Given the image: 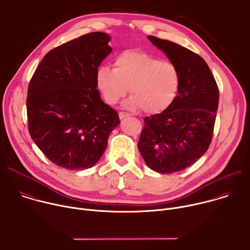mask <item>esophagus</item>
Listing matches in <instances>:
<instances>
[{"label":"esophagus","mask_w":250,"mask_h":250,"mask_svg":"<svg viewBox=\"0 0 250 250\" xmlns=\"http://www.w3.org/2000/svg\"><path fill=\"white\" fill-rule=\"evenodd\" d=\"M128 116H130V115H129V113H126V112H120L119 113V117H120L121 120H123V119H125V118H126Z\"/></svg>","instance_id":"esophagus-1"}]
</instances>
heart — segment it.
<instances>
[{"label":"heart","instance_id":"heart-1","mask_svg":"<svg viewBox=\"0 0 250 250\" xmlns=\"http://www.w3.org/2000/svg\"><path fill=\"white\" fill-rule=\"evenodd\" d=\"M113 65H102L97 73L98 88L108 104H118L128 87L131 96L124 105L131 110L162 112L176 99L180 77L172 62L144 52H125Z\"/></svg>","mask_w":250,"mask_h":250}]
</instances>
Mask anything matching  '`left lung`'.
Listing matches in <instances>:
<instances>
[{
    "label": "left lung",
    "mask_w": 250,
    "mask_h": 250,
    "mask_svg": "<svg viewBox=\"0 0 250 250\" xmlns=\"http://www.w3.org/2000/svg\"><path fill=\"white\" fill-rule=\"evenodd\" d=\"M179 73L176 99L166 110L145 118L138 144L146 166L158 173H173L193 165L211 143L219 92L201 57L170 41L148 36Z\"/></svg>",
    "instance_id": "left-lung-1"
}]
</instances>
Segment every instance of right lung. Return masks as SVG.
Masks as SVG:
<instances>
[{
    "mask_svg": "<svg viewBox=\"0 0 250 250\" xmlns=\"http://www.w3.org/2000/svg\"><path fill=\"white\" fill-rule=\"evenodd\" d=\"M109 41V35L95 32L61 44L43 57L30 82L29 131L58 167H93L121 124L97 89L98 67L112 51Z\"/></svg>",
    "mask_w": 250,
    "mask_h": 250,
    "instance_id": "obj_1",
    "label": "right lung"
}]
</instances>
